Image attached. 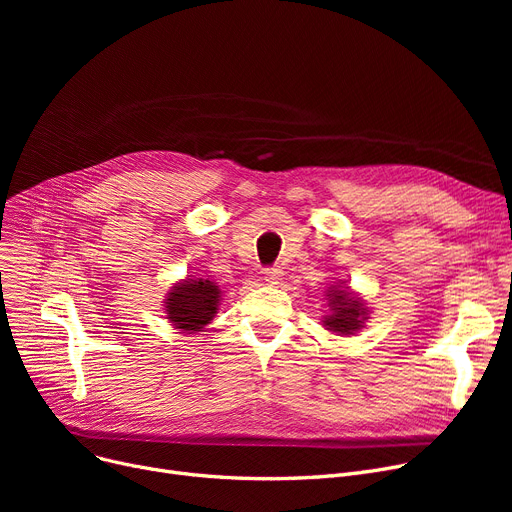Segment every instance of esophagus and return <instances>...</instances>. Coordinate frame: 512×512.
Wrapping results in <instances>:
<instances>
[{
    "label": "esophagus",
    "mask_w": 512,
    "mask_h": 512,
    "mask_svg": "<svg viewBox=\"0 0 512 512\" xmlns=\"http://www.w3.org/2000/svg\"><path fill=\"white\" fill-rule=\"evenodd\" d=\"M265 280L270 282V284H280L282 280H284V272H282V267H270V270H265Z\"/></svg>",
    "instance_id": "34e87169"
}]
</instances>
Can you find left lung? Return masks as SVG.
Listing matches in <instances>:
<instances>
[{
    "instance_id": "obj_1",
    "label": "left lung",
    "mask_w": 512,
    "mask_h": 512,
    "mask_svg": "<svg viewBox=\"0 0 512 512\" xmlns=\"http://www.w3.org/2000/svg\"><path fill=\"white\" fill-rule=\"evenodd\" d=\"M330 299V315L324 319V326L330 332L348 336L355 334L359 328H363V321L367 319V309L363 301H359L355 294L348 292L346 288H334L328 292Z\"/></svg>"
}]
</instances>
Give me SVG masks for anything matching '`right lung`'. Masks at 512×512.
Masks as SVG:
<instances>
[{
  "label": "right lung",
  "instance_id": "1",
  "mask_svg": "<svg viewBox=\"0 0 512 512\" xmlns=\"http://www.w3.org/2000/svg\"><path fill=\"white\" fill-rule=\"evenodd\" d=\"M220 288L215 282L197 278L172 286L166 299V313L172 326L182 332H201L218 313Z\"/></svg>",
  "mask_w": 512,
  "mask_h": 512
}]
</instances>
